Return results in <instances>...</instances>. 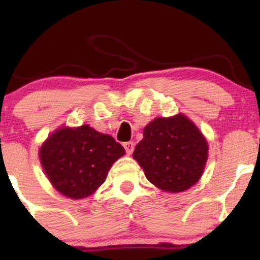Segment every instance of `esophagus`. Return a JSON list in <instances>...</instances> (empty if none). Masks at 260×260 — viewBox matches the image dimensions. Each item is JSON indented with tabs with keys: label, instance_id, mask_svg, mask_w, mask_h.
Segmentation results:
<instances>
[{
	"label": "esophagus",
	"instance_id": "obj_1",
	"mask_svg": "<svg viewBox=\"0 0 260 260\" xmlns=\"http://www.w3.org/2000/svg\"><path fill=\"white\" fill-rule=\"evenodd\" d=\"M123 147H124V149H126V153L128 155H131L133 153V150H134V143L133 142L123 143Z\"/></svg>",
	"mask_w": 260,
	"mask_h": 260
}]
</instances>
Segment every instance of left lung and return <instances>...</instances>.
Returning a JSON list of instances; mask_svg holds the SVG:
<instances>
[{"mask_svg": "<svg viewBox=\"0 0 260 260\" xmlns=\"http://www.w3.org/2000/svg\"><path fill=\"white\" fill-rule=\"evenodd\" d=\"M133 157L151 183L177 193L201 178L208 159V144L186 116L155 118L144 128Z\"/></svg>", "mask_w": 260, "mask_h": 260, "instance_id": "1", "label": "left lung"}]
</instances>
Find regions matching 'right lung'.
<instances>
[{"label":"right lung","instance_id":"add662e5","mask_svg":"<svg viewBox=\"0 0 260 260\" xmlns=\"http://www.w3.org/2000/svg\"><path fill=\"white\" fill-rule=\"evenodd\" d=\"M124 149L109 134L88 126L61 128L40 149L41 165L52 186L73 199L90 196Z\"/></svg>","mask_w":260,"mask_h":260}]
</instances>
